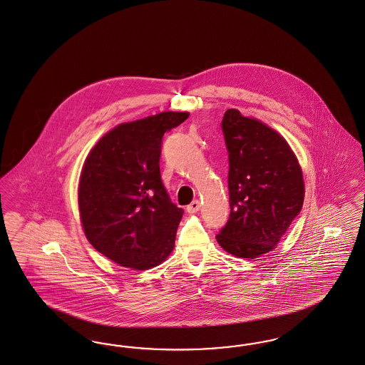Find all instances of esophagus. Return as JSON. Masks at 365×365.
Wrapping results in <instances>:
<instances>
[{
  "label": "esophagus",
  "mask_w": 365,
  "mask_h": 365,
  "mask_svg": "<svg viewBox=\"0 0 365 365\" xmlns=\"http://www.w3.org/2000/svg\"><path fill=\"white\" fill-rule=\"evenodd\" d=\"M200 207H201V203H200V201H192L191 203H190L189 206L186 207V210H187V213L192 214V213H197L198 210H200Z\"/></svg>",
  "instance_id": "obj_1"
}]
</instances>
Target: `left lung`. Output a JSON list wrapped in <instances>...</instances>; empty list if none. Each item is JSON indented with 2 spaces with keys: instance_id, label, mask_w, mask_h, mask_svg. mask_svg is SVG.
<instances>
[{
  "instance_id": "8db88e82",
  "label": "left lung",
  "mask_w": 365,
  "mask_h": 365,
  "mask_svg": "<svg viewBox=\"0 0 365 365\" xmlns=\"http://www.w3.org/2000/svg\"><path fill=\"white\" fill-rule=\"evenodd\" d=\"M221 126L230 214L215 239L230 255L255 259L277 247L302 210L301 165L284 138L262 121L227 109Z\"/></svg>"
}]
</instances>
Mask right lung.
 Wrapping results in <instances>:
<instances>
[{
    "mask_svg": "<svg viewBox=\"0 0 365 365\" xmlns=\"http://www.w3.org/2000/svg\"><path fill=\"white\" fill-rule=\"evenodd\" d=\"M187 112H163L120 124L85 160L78 187L88 242L114 263L133 269L160 264L175 245L183 209L160 178L162 138Z\"/></svg>",
    "mask_w": 365,
    "mask_h": 365,
    "instance_id": "add662e5",
    "label": "right lung"
}]
</instances>
